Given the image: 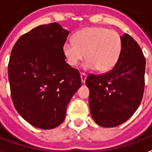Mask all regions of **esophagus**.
Here are the masks:
<instances>
[{
  "mask_svg": "<svg viewBox=\"0 0 152 152\" xmlns=\"http://www.w3.org/2000/svg\"><path fill=\"white\" fill-rule=\"evenodd\" d=\"M86 78H87V75L84 74V73H82V74H81V80H82V83H85Z\"/></svg>",
  "mask_w": 152,
  "mask_h": 152,
  "instance_id": "obj_1",
  "label": "esophagus"
}]
</instances>
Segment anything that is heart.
<instances>
[{
  "mask_svg": "<svg viewBox=\"0 0 152 152\" xmlns=\"http://www.w3.org/2000/svg\"><path fill=\"white\" fill-rule=\"evenodd\" d=\"M121 39L115 31L104 27H87L77 31L74 41H66L63 53L69 65L77 66L85 57L88 60L86 69H95L102 73L113 69L120 57Z\"/></svg>",
  "mask_w": 152,
  "mask_h": 152,
  "instance_id": "b5f03b06",
  "label": "heart"
}]
</instances>
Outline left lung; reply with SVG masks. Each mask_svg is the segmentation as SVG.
Masks as SVG:
<instances>
[{
  "label": "left lung",
  "instance_id": "8db88e82",
  "mask_svg": "<svg viewBox=\"0 0 152 152\" xmlns=\"http://www.w3.org/2000/svg\"><path fill=\"white\" fill-rule=\"evenodd\" d=\"M121 39V52L113 69L104 75H90L86 79L91 117L102 127L126 122L138 109L144 91L142 52L128 34Z\"/></svg>",
  "mask_w": 152,
  "mask_h": 152
}]
</instances>
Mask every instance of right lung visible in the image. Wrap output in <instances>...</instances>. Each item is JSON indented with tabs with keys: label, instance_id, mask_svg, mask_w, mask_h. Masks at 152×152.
Returning a JSON list of instances; mask_svg holds the SVG:
<instances>
[{
	"label": "right lung",
	"instance_id": "1",
	"mask_svg": "<svg viewBox=\"0 0 152 152\" xmlns=\"http://www.w3.org/2000/svg\"><path fill=\"white\" fill-rule=\"evenodd\" d=\"M69 31L59 23L22 35L11 52L8 76L18 113L31 126L50 129L63 122L69 102L82 85L79 72L65 62Z\"/></svg>",
	"mask_w": 152,
	"mask_h": 152
}]
</instances>
